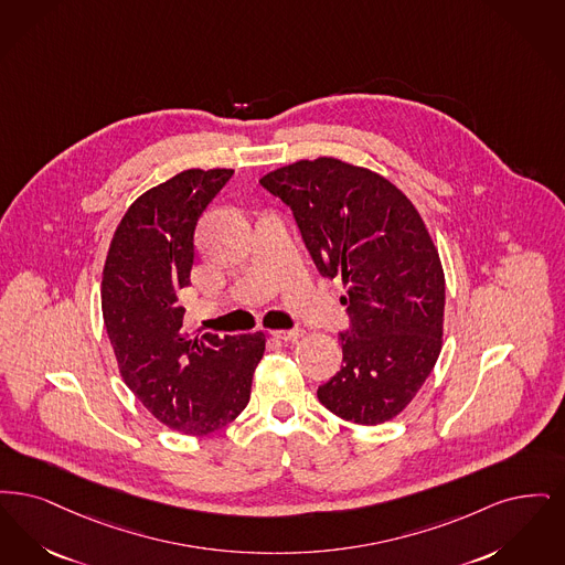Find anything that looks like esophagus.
<instances>
[{
    "mask_svg": "<svg viewBox=\"0 0 565 565\" xmlns=\"http://www.w3.org/2000/svg\"><path fill=\"white\" fill-rule=\"evenodd\" d=\"M271 338L280 340V342H297L303 335V329H289V331H270Z\"/></svg>",
    "mask_w": 565,
    "mask_h": 565,
    "instance_id": "1",
    "label": "esophagus"
}]
</instances>
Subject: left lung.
I'll return each instance as SVG.
<instances>
[{"mask_svg":"<svg viewBox=\"0 0 565 565\" xmlns=\"http://www.w3.org/2000/svg\"><path fill=\"white\" fill-rule=\"evenodd\" d=\"M259 183L291 206L320 274L344 282V367L319 386L320 403L363 426L393 419L443 344L445 274L416 206L386 177L338 158L297 160Z\"/></svg>","mask_w":565,"mask_h":565,"instance_id":"8db88e82","label":"left lung"}]
</instances>
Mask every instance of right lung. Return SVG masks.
<instances>
[{"instance_id":"right-lung-1","label":"right lung","mask_w":565,"mask_h":565,"mask_svg":"<svg viewBox=\"0 0 565 565\" xmlns=\"http://www.w3.org/2000/svg\"><path fill=\"white\" fill-rule=\"evenodd\" d=\"M234 174L190 169L137 198L107 250L100 308L124 384L164 426L204 437L241 416L266 350L250 335H194L179 295L190 287L194 230Z\"/></svg>"}]
</instances>
